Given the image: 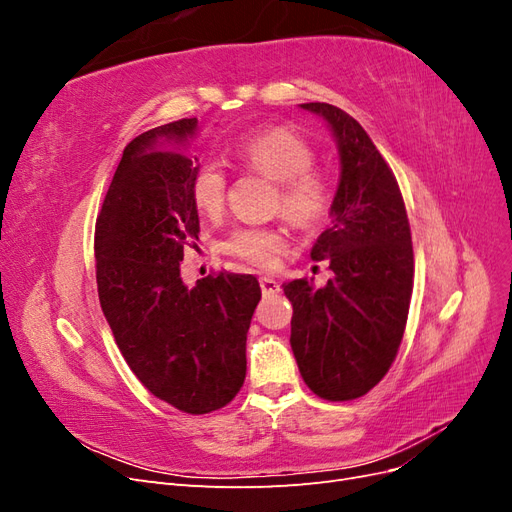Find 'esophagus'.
Here are the masks:
<instances>
[{"instance_id": "obj_1", "label": "esophagus", "mask_w": 512, "mask_h": 512, "mask_svg": "<svg viewBox=\"0 0 512 512\" xmlns=\"http://www.w3.org/2000/svg\"><path fill=\"white\" fill-rule=\"evenodd\" d=\"M260 288H262V294L265 297H269V294H277L282 288H280V282H275L273 277H260Z\"/></svg>"}]
</instances>
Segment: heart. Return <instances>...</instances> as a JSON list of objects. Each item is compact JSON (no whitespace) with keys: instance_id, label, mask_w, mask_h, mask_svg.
I'll return each instance as SVG.
<instances>
[{"instance_id":"b5f03b06","label":"heart","mask_w":512,"mask_h":512,"mask_svg":"<svg viewBox=\"0 0 512 512\" xmlns=\"http://www.w3.org/2000/svg\"><path fill=\"white\" fill-rule=\"evenodd\" d=\"M235 158L250 173L277 181L275 209L299 228H312L327 218L333 205V183L316 168V149L284 126H271L241 136ZM228 177L224 168L207 160L190 179V198L205 218H220L226 207ZM226 254L258 269H271L286 250V237L273 226H239L224 241Z\"/></svg>"}]
</instances>
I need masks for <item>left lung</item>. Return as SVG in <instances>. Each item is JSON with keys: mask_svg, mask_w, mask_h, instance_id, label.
I'll return each mask as SVG.
<instances>
[{"mask_svg": "<svg viewBox=\"0 0 512 512\" xmlns=\"http://www.w3.org/2000/svg\"><path fill=\"white\" fill-rule=\"evenodd\" d=\"M327 119L342 175L331 226L312 247L333 277L284 284L292 303L290 346L305 384L318 397H363L391 369L404 339L414 286L410 222L399 183L361 123L327 102L301 104Z\"/></svg>", "mask_w": 512, "mask_h": 512, "instance_id": "1", "label": "left lung"}]
</instances>
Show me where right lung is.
I'll return each instance as SVG.
<instances>
[{"mask_svg":"<svg viewBox=\"0 0 512 512\" xmlns=\"http://www.w3.org/2000/svg\"><path fill=\"white\" fill-rule=\"evenodd\" d=\"M196 117L143 132L123 149L96 220V280L119 352L145 389L185 414L230 404L245 380V339L260 286L220 271L181 282L185 247H196L190 179L198 164L175 145Z\"/></svg>","mask_w":512,"mask_h":512,"instance_id":"add662e5","label":"right lung"}]
</instances>
